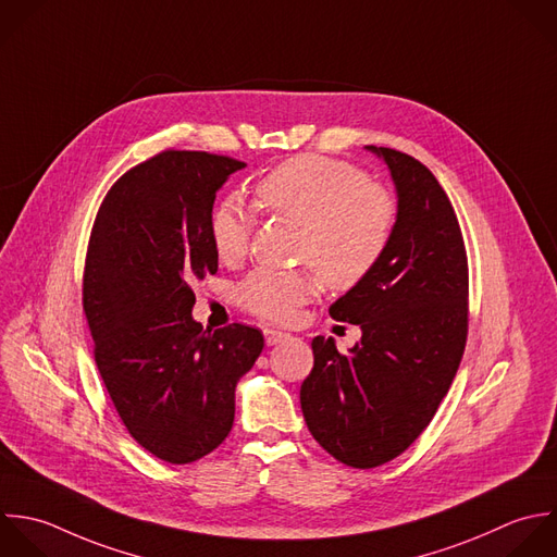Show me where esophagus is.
Segmentation results:
<instances>
[{
  "label": "esophagus",
  "instance_id": "34e87169",
  "mask_svg": "<svg viewBox=\"0 0 557 557\" xmlns=\"http://www.w3.org/2000/svg\"><path fill=\"white\" fill-rule=\"evenodd\" d=\"M262 334H264V341H267L269 347H271V345H280V343H284V341L290 338L286 332H277V330H271V327H264Z\"/></svg>",
  "mask_w": 557,
  "mask_h": 557
}]
</instances>
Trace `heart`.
Segmentation results:
<instances>
[{
  "label": "heart",
  "mask_w": 557,
  "mask_h": 557,
  "mask_svg": "<svg viewBox=\"0 0 557 557\" xmlns=\"http://www.w3.org/2000/svg\"><path fill=\"white\" fill-rule=\"evenodd\" d=\"M256 199L301 227L299 260L334 290H349L384 258L399 219L395 195L371 184L347 162L304 153L256 182ZM251 214L238 197L223 199L210 216V238L221 262H238L249 247ZM317 295L310 271L258 269L238 284V304L251 314L286 323Z\"/></svg>",
  "instance_id": "heart-1"
}]
</instances>
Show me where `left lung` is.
I'll use <instances>...</instances> for the list:
<instances>
[{"label": "left lung", "instance_id": "1", "mask_svg": "<svg viewBox=\"0 0 557 557\" xmlns=\"http://www.w3.org/2000/svg\"><path fill=\"white\" fill-rule=\"evenodd\" d=\"M364 149L388 166L397 227L371 275L330 306L360 341L338 354L317 336L299 393L314 441L354 469L391 462L430 425L465 354L469 299L462 232L438 180L408 153Z\"/></svg>", "mask_w": 557, "mask_h": 557}]
</instances>
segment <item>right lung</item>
I'll return each instance as SVG.
<instances>
[{
	"label": "right lung",
	"mask_w": 557,
	"mask_h": 557,
	"mask_svg": "<svg viewBox=\"0 0 557 557\" xmlns=\"http://www.w3.org/2000/svg\"><path fill=\"white\" fill-rule=\"evenodd\" d=\"M245 162L162 151L106 195L84 269L95 362L132 438L156 458L188 465L232 430L236 384L264 338L234 323L203 330L193 284L216 273L210 238L216 193Z\"/></svg>",
	"instance_id": "right-lung-1"
}]
</instances>
